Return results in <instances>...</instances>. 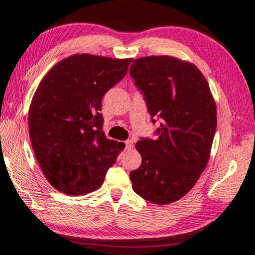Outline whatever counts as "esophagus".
I'll return each mask as SVG.
<instances>
[{
	"label": "esophagus",
	"instance_id": "1",
	"mask_svg": "<svg viewBox=\"0 0 255 255\" xmlns=\"http://www.w3.org/2000/svg\"><path fill=\"white\" fill-rule=\"evenodd\" d=\"M132 146H134V143H132L131 140H127V142H126V150L132 149Z\"/></svg>",
	"mask_w": 255,
	"mask_h": 255
}]
</instances>
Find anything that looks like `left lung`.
Returning a JSON list of instances; mask_svg holds the SVG:
<instances>
[{"label": "left lung", "mask_w": 255, "mask_h": 255, "mask_svg": "<svg viewBox=\"0 0 255 255\" xmlns=\"http://www.w3.org/2000/svg\"><path fill=\"white\" fill-rule=\"evenodd\" d=\"M130 75L147 110L161 120L157 139L140 138L142 164L130 172L132 189L150 203H174L193 188L206 168L216 129L210 86L192 63L172 56L137 58Z\"/></svg>", "instance_id": "obj_1"}]
</instances>
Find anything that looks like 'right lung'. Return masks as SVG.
Segmentation results:
<instances>
[{"label":"right lung","instance_id":"add662e5","mask_svg":"<svg viewBox=\"0 0 255 255\" xmlns=\"http://www.w3.org/2000/svg\"><path fill=\"white\" fill-rule=\"evenodd\" d=\"M131 58L78 54L44 75L28 112L29 137L45 178L59 192L98 189L125 144L106 138L102 98L126 75Z\"/></svg>","mask_w":255,"mask_h":255}]
</instances>
